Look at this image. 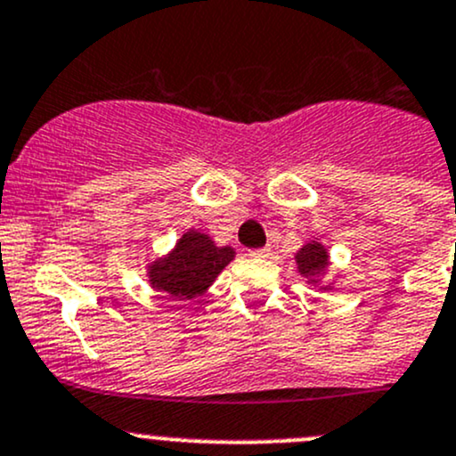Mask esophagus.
<instances>
[{
    "label": "esophagus",
    "instance_id": "obj_1",
    "mask_svg": "<svg viewBox=\"0 0 456 456\" xmlns=\"http://www.w3.org/2000/svg\"><path fill=\"white\" fill-rule=\"evenodd\" d=\"M252 259H267L270 256V248H259V250H250Z\"/></svg>",
    "mask_w": 456,
    "mask_h": 456
}]
</instances>
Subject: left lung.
<instances>
[{"label": "left lung", "mask_w": 456, "mask_h": 456, "mask_svg": "<svg viewBox=\"0 0 456 456\" xmlns=\"http://www.w3.org/2000/svg\"><path fill=\"white\" fill-rule=\"evenodd\" d=\"M294 261H297V270L305 279V283L314 285V288L327 289V292L333 289V283H336V281H325L331 265L330 252H327V248L322 246L318 239L305 241L303 246L298 248L297 255H294Z\"/></svg>", "instance_id": "1"}]
</instances>
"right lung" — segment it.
<instances>
[{"label":"right lung","mask_w":456,"mask_h":456,"mask_svg":"<svg viewBox=\"0 0 456 456\" xmlns=\"http://www.w3.org/2000/svg\"><path fill=\"white\" fill-rule=\"evenodd\" d=\"M234 259L230 246H217L201 230H186L167 255L147 263V279L156 292L177 300H193L215 283Z\"/></svg>","instance_id":"add662e5"}]
</instances>
